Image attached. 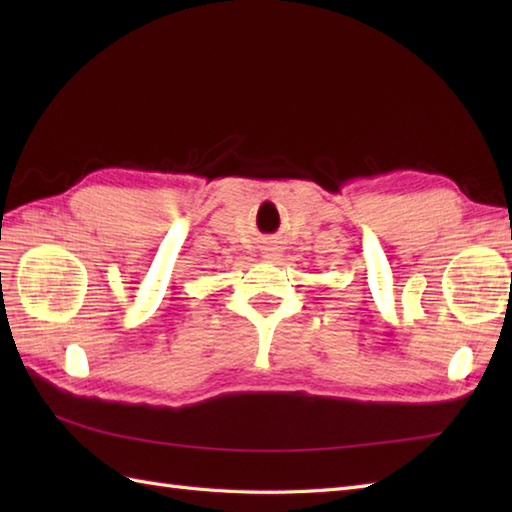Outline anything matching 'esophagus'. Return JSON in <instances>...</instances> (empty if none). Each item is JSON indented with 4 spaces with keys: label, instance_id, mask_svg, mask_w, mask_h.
<instances>
[{
    "label": "esophagus",
    "instance_id": "esophagus-1",
    "mask_svg": "<svg viewBox=\"0 0 512 512\" xmlns=\"http://www.w3.org/2000/svg\"><path fill=\"white\" fill-rule=\"evenodd\" d=\"M262 255L266 257V259H279L281 257V246L277 244V242H270V244H266L264 248H262Z\"/></svg>",
    "mask_w": 512,
    "mask_h": 512
}]
</instances>
